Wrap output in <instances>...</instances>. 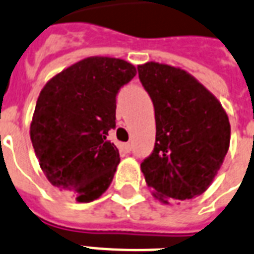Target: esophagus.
<instances>
[{
	"label": "esophagus",
	"mask_w": 254,
	"mask_h": 254,
	"mask_svg": "<svg viewBox=\"0 0 254 254\" xmlns=\"http://www.w3.org/2000/svg\"><path fill=\"white\" fill-rule=\"evenodd\" d=\"M119 149L126 152V154H128L129 151H131V144L129 143H123V144L119 145Z\"/></svg>",
	"instance_id": "34e87169"
}]
</instances>
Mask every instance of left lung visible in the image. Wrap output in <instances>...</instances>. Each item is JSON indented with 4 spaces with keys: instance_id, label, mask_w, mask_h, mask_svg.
I'll return each mask as SVG.
<instances>
[{
    "instance_id": "obj_1",
    "label": "left lung",
    "mask_w": 254,
    "mask_h": 254,
    "mask_svg": "<svg viewBox=\"0 0 254 254\" xmlns=\"http://www.w3.org/2000/svg\"><path fill=\"white\" fill-rule=\"evenodd\" d=\"M152 99L156 141L141 163L145 183L163 204L188 200L209 188L231 143V123L220 100L192 74L159 62L137 66Z\"/></svg>"
}]
</instances>
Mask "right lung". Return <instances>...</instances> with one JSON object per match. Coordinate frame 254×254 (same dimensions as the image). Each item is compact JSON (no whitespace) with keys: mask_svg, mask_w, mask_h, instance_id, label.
Returning a JSON list of instances; mask_svg holds the SVG:
<instances>
[{"mask_svg":"<svg viewBox=\"0 0 254 254\" xmlns=\"http://www.w3.org/2000/svg\"><path fill=\"white\" fill-rule=\"evenodd\" d=\"M136 75L121 58L87 57L56 74L39 92L30 139L47 180L78 202L105 193L121 162L107 140L117 94Z\"/></svg>","mask_w":254,"mask_h":254,"instance_id":"obj_1","label":"right lung"}]
</instances>
